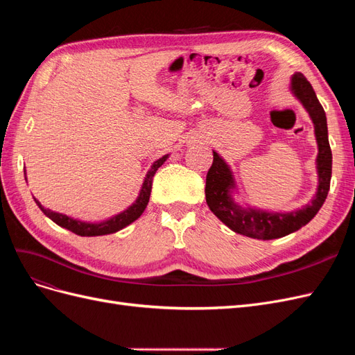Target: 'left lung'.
<instances>
[{"instance_id": "obj_1", "label": "left lung", "mask_w": 355, "mask_h": 355, "mask_svg": "<svg viewBox=\"0 0 355 355\" xmlns=\"http://www.w3.org/2000/svg\"><path fill=\"white\" fill-rule=\"evenodd\" d=\"M288 90L304 106L314 124V135L318 148L315 158L318 182L317 191L311 201L292 211H270L252 207L249 204L243 206L241 202L235 201V194H239V187L232 168L216 151H213V164L206 178V201L209 209L231 231L250 239H282L305 227L324 204L330 188L331 149L329 145L326 112L317 99L313 85L300 72H295L292 75Z\"/></svg>"}]
</instances>
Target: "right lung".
<instances>
[{"label": "right lung", "mask_w": 355, "mask_h": 355, "mask_svg": "<svg viewBox=\"0 0 355 355\" xmlns=\"http://www.w3.org/2000/svg\"><path fill=\"white\" fill-rule=\"evenodd\" d=\"M168 157H170V154H166L161 158H158L157 161H154L151 168H149L148 173L145 175L141 191H139V196L135 200V202H132V206H128L125 210L114 214V216H111V218H106L103 220L89 222V220L75 219V218L68 216V214H62L58 211H53L50 209H44V206H41V202L38 200H35V198L34 200L37 202V206L41 209V211L44 213L47 218H50L56 225H59V227L65 228L77 235H81V237H98V235L114 234L116 231L128 227L132 222L141 218V214L145 211L148 202H149V196H151L153 179H154L155 171L166 163V159Z\"/></svg>", "instance_id": "add662e5"}]
</instances>
